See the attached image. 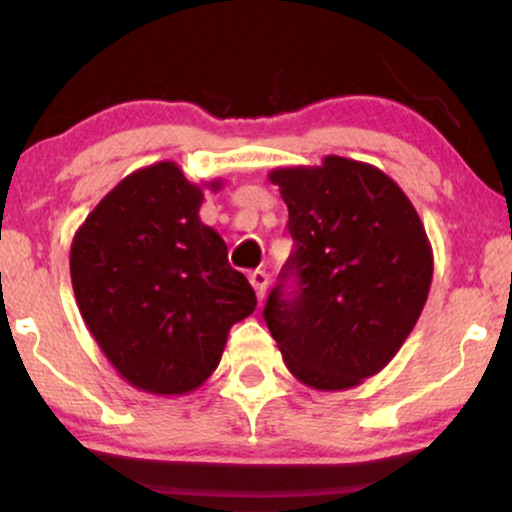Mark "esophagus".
<instances>
[{
  "label": "esophagus",
  "mask_w": 512,
  "mask_h": 512,
  "mask_svg": "<svg viewBox=\"0 0 512 512\" xmlns=\"http://www.w3.org/2000/svg\"><path fill=\"white\" fill-rule=\"evenodd\" d=\"M250 284L252 289H255L257 298H264V293H267V286H269V274L264 272V269H255V272H250Z\"/></svg>",
  "instance_id": "esophagus-1"
}]
</instances>
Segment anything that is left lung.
<instances>
[{
	"label": "left lung",
	"instance_id": "obj_1",
	"mask_svg": "<svg viewBox=\"0 0 512 512\" xmlns=\"http://www.w3.org/2000/svg\"><path fill=\"white\" fill-rule=\"evenodd\" d=\"M293 252L262 315L286 368L315 390L383 370L428 298L433 252L416 209L383 170L342 156L276 168Z\"/></svg>",
	"mask_w": 512,
	"mask_h": 512
}]
</instances>
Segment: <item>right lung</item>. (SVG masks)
<instances>
[{"mask_svg":"<svg viewBox=\"0 0 512 512\" xmlns=\"http://www.w3.org/2000/svg\"><path fill=\"white\" fill-rule=\"evenodd\" d=\"M207 187L219 190L221 180ZM202 187L173 161L117 182L76 231L72 286L88 332L117 373L151 395L197 390L226 337L255 310L250 281L199 221Z\"/></svg>","mask_w":512,"mask_h":512,"instance_id":"obj_1","label":"right lung"}]
</instances>
